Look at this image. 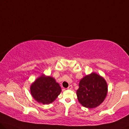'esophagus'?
I'll return each mask as SVG.
<instances>
[{"mask_svg": "<svg viewBox=\"0 0 129 129\" xmlns=\"http://www.w3.org/2000/svg\"><path fill=\"white\" fill-rule=\"evenodd\" d=\"M72 89V85H70L68 86V89H70V90H71Z\"/></svg>", "mask_w": 129, "mask_h": 129, "instance_id": "34e87169", "label": "esophagus"}]
</instances>
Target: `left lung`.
Segmentation results:
<instances>
[{
	"label": "left lung",
	"mask_w": 129,
	"mask_h": 129,
	"mask_svg": "<svg viewBox=\"0 0 129 129\" xmlns=\"http://www.w3.org/2000/svg\"><path fill=\"white\" fill-rule=\"evenodd\" d=\"M108 85L105 79L95 72L84 76L76 90L78 101L82 106L94 108L99 106L107 97Z\"/></svg>",
	"instance_id": "8db88e82"
}]
</instances>
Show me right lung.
Returning <instances> with one entry per match:
<instances>
[{
    "label": "right lung",
    "mask_w": 129,
    "mask_h": 129,
    "mask_svg": "<svg viewBox=\"0 0 129 129\" xmlns=\"http://www.w3.org/2000/svg\"><path fill=\"white\" fill-rule=\"evenodd\" d=\"M30 91L35 100L45 105L55 101L61 93V89L54 78L42 74L31 84Z\"/></svg>",
    "instance_id": "1"
}]
</instances>
